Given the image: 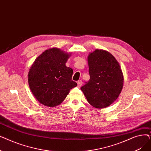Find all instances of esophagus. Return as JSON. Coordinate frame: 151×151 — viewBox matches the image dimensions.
Returning a JSON list of instances; mask_svg holds the SVG:
<instances>
[{"label": "esophagus", "mask_w": 151, "mask_h": 151, "mask_svg": "<svg viewBox=\"0 0 151 151\" xmlns=\"http://www.w3.org/2000/svg\"><path fill=\"white\" fill-rule=\"evenodd\" d=\"M77 84H78V88H80V87H81V85H82V81H81V80L78 81L77 82Z\"/></svg>", "instance_id": "1"}]
</instances>
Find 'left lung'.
<instances>
[{"instance_id":"left-lung-1","label":"left lung","mask_w":151,"mask_h":151,"mask_svg":"<svg viewBox=\"0 0 151 151\" xmlns=\"http://www.w3.org/2000/svg\"><path fill=\"white\" fill-rule=\"evenodd\" d=\"M90 80L81 89L87 100L96 108L109 106L122 89L124 76L121 67L109 52L96 50L88 56Z\"/></svg>"}]
</instances>
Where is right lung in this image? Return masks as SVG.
<instances>
[{"mask_svg": "<svg viewBox=\"0 0 151 151\" xmlns=\"http://www.w3.org/2000/svg\"><path fill=\"white\" fill-rule=\"evenodd\" d=\"M70 55L54 47L43 52L31 67L28 75L29 88L43 105H59L70 90L77 86L71 80L73 70L65 65Z\"/></svg>", "mask_w": 151, "mask_h": 151, "instance_id": "add662e5", "label": "right lung"}]
</instances>
